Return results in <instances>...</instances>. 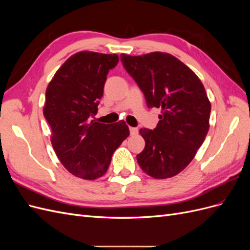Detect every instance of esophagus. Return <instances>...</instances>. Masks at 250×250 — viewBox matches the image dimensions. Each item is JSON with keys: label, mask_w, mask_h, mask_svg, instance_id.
<instances>
[{"label": "esophagus", "mask_w": 250, "mask_h": 250, "mask_svg": "<svg viewBox=\"0 0 250 250\" xmlns=\"http://www.w3.org/2000/svg\"><path fill=\"white\" fill-rule=\"evenodd\" d=\"M129 131L131 135H137L138 134V128H134V127H130L129 128Z\"/></svg>", "instance_id": "1"}]
</instances>
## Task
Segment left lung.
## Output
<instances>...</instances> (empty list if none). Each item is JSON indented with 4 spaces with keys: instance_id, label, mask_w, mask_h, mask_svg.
I'll list each match as a JSON object with an SVG mask.
<instances>
[{
    "instance_id": "1",
    "label": "left lung",
    "mask_w": 250,
    "mask_h": 250,
    "mask_svg": "<svg viewBox=\"0 0 250 250\" xmlns=\"http://www.w3.org/2000/svg\"><path fill=\"white\" fill-rule=\"evenodd\" d=\"M121 62L147 106L162 109L153 130H140L146 142L137 155L140 167L156 179L175 176L192 162L208 134L210 103L206 89L190 67L168 53L121 54Z\"/></svg>"
}]
</instances>
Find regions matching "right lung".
<instances>
[{"instance_id": "obj_1", "label": "right lung", "mask_w": 250, "mask_h": 250, "mask_svg": "<svg viewBox=\"0 0 250 250\" xmlns=\"http://www.w3.org/2000/svg\"><path fill=\"white\" fill-rule=\"evenodd\" d=\"M116 54L82 51L59 67L46 90L43 116L58 160L73 175L94 180L106 173L111 156L129 135L124 121L102 124L92 120Z\"/></svg>"}]
</instances>
